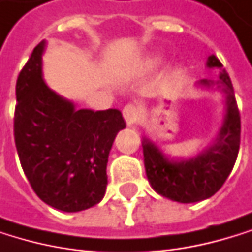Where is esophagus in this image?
<instances>
[{
  "label": "esophagus",
  "instance_id": "esophagus-1",
  "mask_svg": "<svg viewBox=\"0 0 252 252\" xmlns=\"http://www.w3.org/2000/svg\"><path fill=\"white\" fill-rule=\"evenodd\" d=\"M122 115H124V119H125V122H127V125H133L139 119V110L134 104L125 106L122 110Z\"/></svg>",
  "mask_w": 252,
  "mask_h": 252
}]
</instances>
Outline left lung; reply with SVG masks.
<instances>
[{"mask_svg":"<svg viewBox=\"0 0 252 252\" xmlns=\"http://www.w3.org/2000/svg\"><path fill=\"white\" fill-rule=\"evenodd\" d=\"M206 67L222 68V64L211 55ZM197 85L206 89L215 86L224 94V121L214 143L197 157L184 159L166 155L146 136L142 140L145 170L151 187L159 195L179 203H194L212 197L235 166L241 143V116L227 71L221 70L217 80L202 79Z\"/></svg>","mask_w":252,"mask_h":252,"instance_id":"obj_1","label":"left lung"}]
</instances>
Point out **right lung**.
I'll return each instance as SVG.
<instances>
[{
    "mask_svg": "<svg viewBox=\"0 0 252 252\" xmlns=\"http://www.w3.org/2000/svg\"><path fill=\"white\" fill-rule=\"evenodd\" d=\"M44 47V40L34 47L16 82V149L40 199L79 212L104 197L109 152L125 122L116 109H76L50 89L43 79Z\"/></svg>",
    "mask_w": 252,
    "mask_h": 252,
    "instance_id": "1",
    "label": "right lung"
}]
</instances>
